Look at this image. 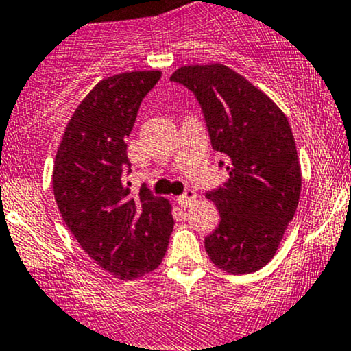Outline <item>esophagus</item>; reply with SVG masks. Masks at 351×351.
<instances>
[{
    "mask_svg": "<svg viewBox=\"0 0 351 351\" xmlns=\"http://www.w3.org/2000/svg\"><path fill=\"white\" fill-rule=\"evenodd\" d=\"M195 199H197V195L194 191H186L182 195L179 197V199H177V202H179V206L182 208H187V207L194 206Z\"/></svg>",
    "mask_w": 351,
    "mask_h": 351,
    "instance_id": "esophagus-1",
    "label": "esophagus"
}]
</instances>
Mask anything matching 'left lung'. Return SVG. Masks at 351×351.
<instances>
[{"label":"left lung","mask_w":351,"mask_h":351,"mask_svg":"<svg viewBox=\"0 0 351 351\" xmlns=\"http://www.w3.org/2000/svg\"><path fill=\"white\" fill-rule=\"evenodd\" d=\"M171 81L195 94L212 147L227 160L228 180L206 195L220 214L206 239L208 258L227 274H252L274 258L300 199L289 119L263 90L219 62L182 66Z\"/></svg>","instance_id":"left-lung-1"}]
</instances>
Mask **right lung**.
<instances>
[{"label": "right lung", "instance_id": "add662e5", "mask_svg": "<svg viewBox=\"0 0 351 351\" xmlns=\"http://www.w3.org/2000/svg\"><path fill=\"white\" fill-rule=\"evenodd\" d=\"M160 71H131L101 80L66 125L53 167L58 208L81 249L121 280L162 262L174 228L172 206L143 186L131 195L125 139Z\"/></svg>", "mask_w": 351, "mask_h": 351}]
</instances>
